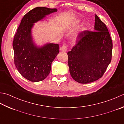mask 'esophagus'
<instances>
[{"instance_id":"1","label":"esophagus","mask_w":124,"mask_h":124,"mask_svg":"<svg viewBox=\"0 0 124 124\" xmlns=\"http://www.w3.org/2000/svg\"><path fill=\"white\" fill-rule=\"evenodd\" d=\"M67 49H68L67 46H66V45H63V46H62V47H61L60 50L62 51H64V52H65V51H66L67 50Z\"/></svg>"}]
</instances>
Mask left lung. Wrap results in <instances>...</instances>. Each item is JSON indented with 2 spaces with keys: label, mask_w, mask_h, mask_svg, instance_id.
I'll return each instance as SVG.
<instances>
[{
  "label": "left lung",
  "mask_w": 124,
  "mask_h": 124,
  "mask_svg": "<svg viewBox=\"0 0 124 124\" xmlns=\"http://www.w3.org/2000/svg\"><path fill=\"white\" fill-rule=\"evenodd\" d=\"M94 30L80 33L75 46L67 53L70 73L80 84L99 79L111 61V37L106 25L96 15Z\"/></svg>",
  "instance_id": "obj_1"
}]
</instances>
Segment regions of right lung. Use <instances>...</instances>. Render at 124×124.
Returning <instances> with one entry per match:
<instances>
[{
	"label": "right lung",
	"instance_id": "1",
	"mask_svg": "<svg viewBox=\"0 0 124 124\" xmlns=\"http://www.w3.org/2000/svg\"><path fill=\"white\" fill-rule=\"evenodd\" d=\"M56 8L37 7L24 15L13 41L14 63L19 73L31 82L44 80L50 73L51 63L59 53V45L49 43L41 48L34 45L31 36L33 23Z\"/></svg>",
	"mask_w": 124,
	"mask_h": 124
}]
</instances>
